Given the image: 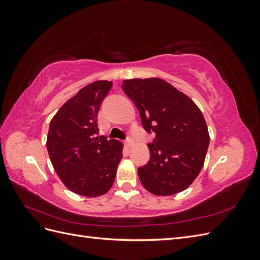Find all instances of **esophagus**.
<instances>
[{"mask_svg": "<svg viewBox=\"0 0 260 260\" xmlns=\"http://www.w3.org/2000/svg\"><path fill=\"white\" fill-rule=\"evenodd\" d=\"M125 145H127L128 147H131L133 145V139L127 138V140H125Z\"/></svg>", "mask_w": 260, "mask_h": 260, "instance_id": "obj_1", "label": "esophagus"}]
</instances>
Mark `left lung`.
<instances>
[{
    "instance_id": "8db88e82",
    "label": "left lung",
    "mask_w": 260,
    "mask_h": 260,
    "mask_svg": "<svg viewBox=\"0 0 260 260\" xmlns=\"http://www.w3.org/2000/svg\"><path fill=\"white\" fill-rule=\"evenodd\" d=\"M121 88L137 106L147 133L149 160L138 169L141 183L155 195H174L199 176L209 145L206 121L184 93L157 78L130 79Z\"/></svg>"
}]
</instances>
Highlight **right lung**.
I'll list each match as a JSON object with an SVG mask.
<instances>
[{
	"instance_id": "obj_1",
	"label": "right lung",
	"mask_w": 260,
	"mask_h": 260,
	"mask_svg": "<svg viewBox=\"0 0 260 260\" xmlns=\"http://www.w3.org/2000/svg\"><path fill=\"white\" fill-rule=\"evenodd\" d=\"M112 81L85 85L51 120L46 147L53 167L70 191L95 198L112 187L122 144L99 135L98 114Z\"/></svg>"
}]
</instances>
